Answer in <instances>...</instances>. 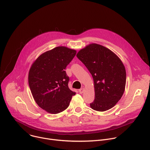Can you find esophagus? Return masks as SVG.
Returning a JSON list of instances; mask_svg holds the SVG:
<instances>
[{
    "label": "esophagus",
    "instance_id": "esophagus-1",
    "mask_svg": "<svg viewBox=\"0 0 150 150\" xmlns=\"http://www.w3.org/2000/svg\"><path fill=\"white\" fill-rule=\"evenodd\" d=\"M78 91H79V93L80 94H82V93H83V91H84V89H83V88H82L79 89V90H78Z\"/></svg>",
    "mask_w": 150,
    "mask_h": 150
}]
</instances>
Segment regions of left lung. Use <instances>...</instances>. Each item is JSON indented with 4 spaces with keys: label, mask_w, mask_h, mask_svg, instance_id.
<instances>
[{
    "label": "left lung",
    "mask_w": 150,
    "mask_h": 150,
    "mask_svg": "<svg viewBox=\"0 0 150 150\" xmlns=\"http://www.w3.org/2000/svg\"><path fill=\"white\" fill-rule=\"evenodd\" d=\"M76 56L93 78L95 99L91 108L99 112L112 108L125 88L126 70L120 59L109 49L94 43L81 49Z\"/></svg>",
    "instance_id": "left-lung-1"
}]
</instances>
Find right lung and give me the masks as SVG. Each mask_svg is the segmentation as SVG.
Instances as JSON below:
<instances>
[{"label": "right lung", "mask_w": 150, "mask_h": 150, "mask_svg": "<svg viewBox=\"0 0 150 150\" xmlns=\"http://www.w3.org/2000/svg\"><path fill=\"white\" fill-rule=\"evenodd\" d=\"M76 53L66 47H55L41 54L30 69L28 83L33 98L48 113L67 109L76 94L69 88V78L65 71Z\"/></svg>", "instance_id": "obj_1"}]
</instances>
